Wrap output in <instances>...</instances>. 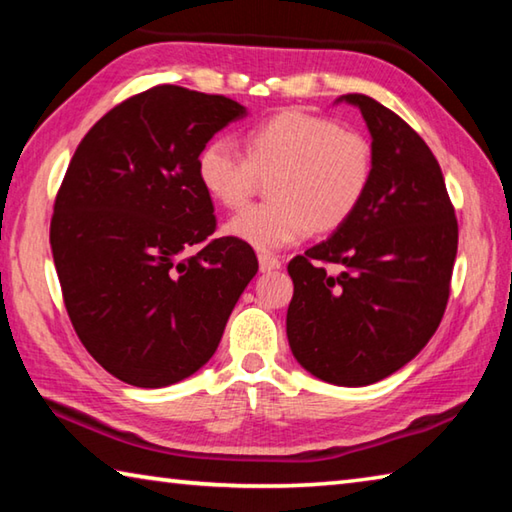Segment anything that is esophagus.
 Instances as JSON below:
<instances>
[{"label":"esophagus","instance_id":"34e87169","mask_svg":"<svg viewBox=\"0 0 512 512\" xmlns=\"http://www.w3.org/2000/svg\"><path fill=\"white\" fill-rule=\"evenodd\" d=\"M280 266H282L280 257H275L271 253H259V268H262L264 273L266 271H275V268H280Z\"/></svg>","mask_w":512,"mask_h":512}]
</instances>
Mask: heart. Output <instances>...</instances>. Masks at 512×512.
I'll return each mask as SVG.
<instances>
[{"label": "heart", "instance_id": "1", "mask_svg": "<svg viewBox=\"0 0 512 512\" xmlns=\"http://www.w3.org/2000/svg\"><path fill=\"white\" fill-rule=\"evenodd\" d=\"M375 149L366 135L334 119L284 110L248 133L246 153L214 140L198 155V178L223 207L239 210L271 180V201L232 216L225 232L257 250L296 244L307 232H332L366 198Z\"/></svg>", "mask_w": 512, "mask_h": 512}]
</instances>
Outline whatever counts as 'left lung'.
I'll return each mask as SVG.
<instances>
[{
	"mask_svg": "<svg viewBox=\"0 0 512 512\" xmlns=\"http://www.w3.org/2000/svg\"><path fill=\"white\" fill-rule=\"evenodd\" d=\"M375 149L366 198L334 235L289 262L293 357L336 386H368L409 363L436 332L452 291L458 221L427 142L366 94Z\"/></svg>",
	"mask_w": 512,
	"mask_h": 512,
	"instance_id": "1",
	"label": "left lung"
}]
</instances>
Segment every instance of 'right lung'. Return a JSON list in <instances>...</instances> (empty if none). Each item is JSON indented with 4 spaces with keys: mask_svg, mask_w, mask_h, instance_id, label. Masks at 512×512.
<instances>
[{
    "mask_svg": "<svg viewBox=\"0 0 512 512\" xmlns=\"http://www.w3.org/2000/svg\"><path fill=\"white\" fill-rule=\"evenodd\" d=\"M246 115L223 94L155 85L94 124L65 171L49 244L67 316L110 375L162 388L205 366L257 273L250 244L212 237L198 155Z\"/></svg>",
    "mask_w": 512,
    "mask_h": 512,
    "instance_id": "right-lung-1",
    "label": "right lung"
}]
</instances>
